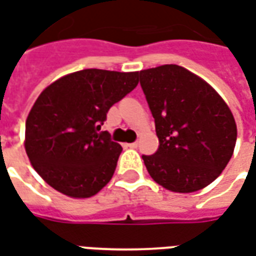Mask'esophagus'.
<instances>
[{
    "mask_svg": "<svg viewBox=\"0 0 256 256\" xmlns=\"http://www.w3.org/2000/svg\"><path fill=\"white\" fill-rule=\"evenodd\" d=\"M128 146H130V148H137L138 146V141H136V142H132V144H126Z\"/></svg>",
    "mask_w": 256,
    "mask_h": 256,
    "instance_id": "1",
    "label": "esophagus"
}]
</instances>
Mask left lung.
Wrapping results in <instances>:
<instances>
[{
    "mask_svg": "<svg viewBox=\"0 0 256 256\" xmlns=\"http://www.w3.org/2000/svg\"><path fill=\"white\" fill-rule=\"evenodd\" d=\"M159 148L142 156L156 184L190 193L220 177L237 138L230 108L204 79L177 64L140 71Z\"/></svg>",
    "mask_w": 256,
    "mask_h": 256,
    "instance_id": "1",
    "label": "left lung"
}]
</instances>
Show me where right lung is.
Listing matches in <instances>:
<instances>
[{"mask_svg": "<svg viewBox=\"0 0 256 256\" xmlns=\"http://www.w3.org/2000/svg\"><path fill=\"white\" fill-rule=\"evenodd\" d=\"M137 84V71L89 68L42 90L26 120L24 148L48 185L68 198H86L111 181L122 146L100 132L101 124Z\"/></svg>", "mask_w": 256, "mask_h": 256, "instance_id": "1", "label": "right lung"}]
</instances>
